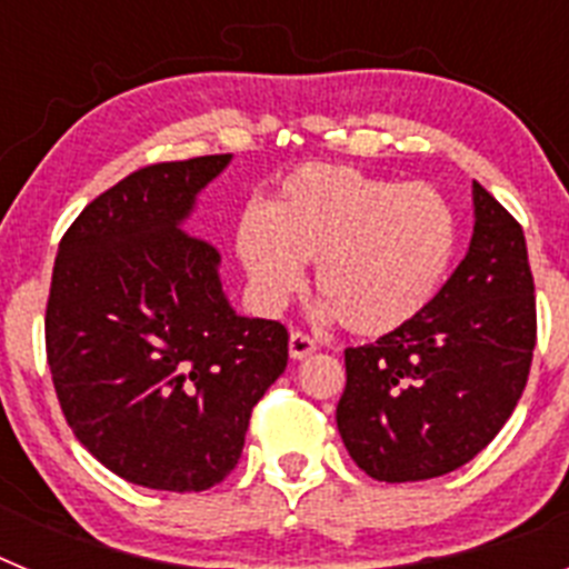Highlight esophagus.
Instances as JSON below:
<instances>
[{"label":"esophagus","instance_id":"34e87169","mask_svg":"<svg viewBox=\"0 0 569 569\" xmlns=\"http://www.w3.org/2000/svg\"><path fill=\"white\" fill-rule=\"evenodd\" d=\"M310 353H316V341L310 339L308 333L293 330V333H290V359H308Z\"/></svg>","mask_w":569,"mask_h":569}]
</instances>
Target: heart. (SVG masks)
<instances>
[{
    "label": "heart",
    "instance_id": "b5f03b06",
    "mask_svg": "<svg viewBox=\"0 0 569 569\" xmlns=\"http://www.w3.org/2000/svg\"><path fill=\"white\" fill-rule=\"evenodd\" d=\"M459 250L453 204L347 164H301L268 210H248L236 253L264 308H281L316 264V290L350 333L405 328L439 296Z\"/></svg>",
    "mask_w": 569,
    "mask_h": 569
}]
</instances>
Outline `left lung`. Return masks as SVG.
<instances>
[{"label": "left lung", "mask_w": 569, "mask_h": 569, "mask_svg": "<svg viewBox=\"0 0 569 569\" xmlns=\"http://www.w3.org/2000/svg\"><path fill=\"white\" fill-rule=\"evenodd\" d=\"M467 256L430 308L347 347L336 425L379 481H421L479 456L519 405L536 347V296L521 224L472 182Z\"/></svg>", "instance_id": "1"}]
</instances>
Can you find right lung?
<instances>
[{"mask_svg":"<svg viewBox=\"0 0 569 569\" xmlns=\"http://www.w3.org/2000/svg\"><path fill=\"white\" fill-rule=\"evenodd\" d=\"M230 159L136 170L59 241L44 313L59 405L90 456L150 490L219 485L288 367L284 325L236 313L216 248L184 230Z\"/></svg>","mask_w":569,"mask_h":569,"instance_id":"right-lung-1","label":"right lung"}]
</instances>
